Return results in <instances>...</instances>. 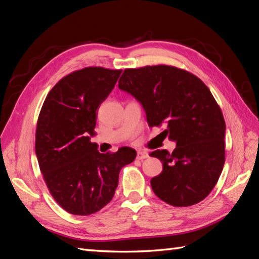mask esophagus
<instances>
[{
    "instance_id": "obj_1",
    "label": "esophagus",
    "mask_w": 259,
    "mask_h": 259,
    "mask_svg": "<svg viewBox=\"0 0 259 259\" xmlns=\"http://www.w3.org/2000/svg\"><path fill=\"white\" fill-rule=\"evenodd\" d=\"M149 157V153H148L147 151H138L137 152V159H138V160H144V159H146V158H148Z\"/></svg>"
}]
</instances>
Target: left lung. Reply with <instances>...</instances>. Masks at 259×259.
<instances>
[{"mask_svg":"<svg viewBox=\"0 0 259 259\" xmlns=\"http://www.w3.org/2000/svg\"><path fill=\"white\" fill-rule=\"evenodd\" d=\"M119 89L138 100L149 126L163 131L176 148L150 153L162 171L150 181L156 196L175 207L196 205L210 194L225 163L226 123L210 90L196 75L170 65L125 69Z\"/></svg>","mask_w":259,"mask_h":259,"instance_id":"left-lung-1","label":"left lung"}]
</instances>
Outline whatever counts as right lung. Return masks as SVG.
<instances>
[{
  "label": "right lung",
  "mask_w": 259,
  "mask_h": 259,
  "mask_svg": "<svg viewBox=\"0 0 259 259\" xmlns=\"http://www.w3.org/2000/svg\"><path fill=\"white\" fill-rule=\"evenodd\" d=\"M121 70L89 67L68 74L49 92L37 119L35 153L49 191L65 211L88 216L111 201L133 148L101 153L95 137L97 110Z\"/></svg>",
  "instance_id": "obj_1"
}]
</instances>
